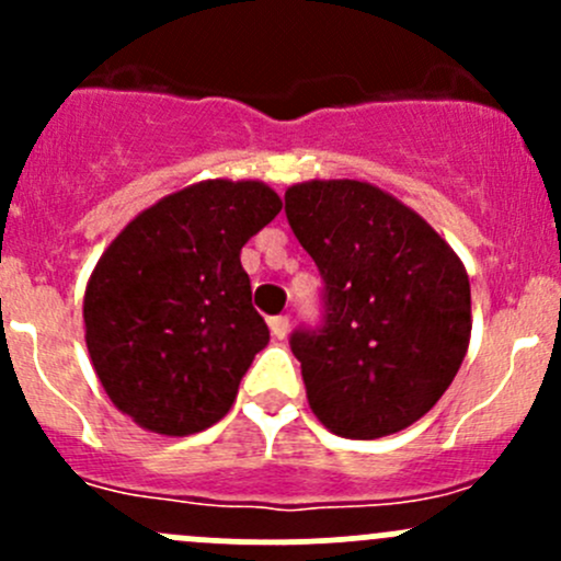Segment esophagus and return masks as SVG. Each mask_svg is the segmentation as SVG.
<instances>
[{"instance_id":"34e87169","label":"esophagus","mask_w":561,"mask_h":561,"mask_svg":"<svg viewBox=\"0 0 561 561\" xmlns=\"http://www.w3.org/2000/svg\"><path fill=\"white\" fill-rule=\"evenodd\" d=\"M268 328H271V336H274V339H285L287 333H290V317H287V314L271 317Z\"/></svg>"}]
</instances>
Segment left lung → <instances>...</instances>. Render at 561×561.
Masks as SVG:
<instances>
[{"label":"left lung","instance_id":"8db88e82","mask_svg":"<svg viewBox=\"0 0 561 561\" xmlns=\"http://www.w3.org/2000/svg\"><path fill=\"white\" fill-rule=\"evenodd\" d=\"M285 211L325 282L322 328L290 339L317 421L347 439L412 426L467 355V268L421 214L369 181H301L287 186Z\"/></svg>","mask_w":561,"mask_h":561}]
</instances>
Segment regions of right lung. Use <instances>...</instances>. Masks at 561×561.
<instances>
[{"label": "right lung", "mask_w": 561, "mask_h": 561, "mask_svg": "<svg viewBox=\"0 0 561 561\" xmlns=\"http://www.w3.org/2000/svg\"><path fill=\"white\" fill-rule=\"evenodd\" d=\"M279 211L263 181H197L140 211L98 260L83 296L89 358L140 428L186 437L228 415L268 344L241 247Z\"/></svg>", "instance_id": "obj_1"}]
</instances>
